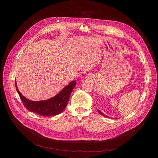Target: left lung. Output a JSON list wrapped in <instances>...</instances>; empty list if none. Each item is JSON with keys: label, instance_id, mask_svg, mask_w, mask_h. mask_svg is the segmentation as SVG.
<instances>
[{"label": "left lung", "instance_id": "left-lung-1", "mask_svg": "<svg viewBox=\"0 0 158 158\" xmlns=\"http://www.w3.org/2000/svg\"><path fill=\"white\" fill-rule=\"evenodd\" d=\"M97 111L98 112V113H99V114H101V115H102V116H104V117H107V116H106V114H104V113H102L100 110H97Z\"/></svg>", "mask_w": 158, "mask_h": 158}]
</instances>
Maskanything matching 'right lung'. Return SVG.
Masks as SVG:
<instances>
[{
	"label": "right lung",
	"instance_id": "add662e5",
	"mask_svg": "<svg viewBox=\"0 0 158 158\" xmlns=\"http://www.w3.org/2000/svg\"><path fill=\"white\" fill-rule=\"evenodd\" d=\"M76 85V82L73 81L67 86H65L61 92L48 100L32 101L25 97L20 92L15 81L16 91L26 108L31 112L44 117L55 116L61 113L67 105L70 94Z\"/></svg>",
	"mask_w": 158,
	"mask_h": 158
}]
</instances>
